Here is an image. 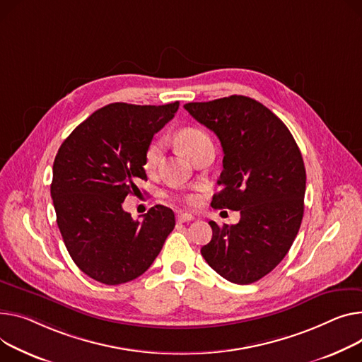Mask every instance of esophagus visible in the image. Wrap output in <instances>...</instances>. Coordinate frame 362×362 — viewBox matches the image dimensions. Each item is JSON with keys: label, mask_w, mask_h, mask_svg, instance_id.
Segmentation results:
<instances>
[{"label": "esophagus", "mask_w": 362, "mask_h": 362, "mask_svg": "<svg viewBox=\"0 0 362 362\" xmlns=\"http://www.w3.org/2000/svg\"><path fill=\"white\" fill-rule=\"evenodd\" d=\"M195 220V216L192 215L190 212H179L177 214V221L179 223H187V221H192Z\"/></svg>", "instance_id": "esophagus-1"}]
</instances>
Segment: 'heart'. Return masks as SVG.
<instances>
[{"instance_id": "b5f03b06", "label": "heart", "mask_w": 362, "mask_h": 362, "mask_svg": "<svg viewBox=\"0 0 362 362\" xmlns=\"http://www.w3.org/2000/svg\"><path fill=\"white\" fill-rule=\"evenodd\" d=\"M177 141L180 144V147L186 151V154L190 158H194V156L204 147L211 146V139L206 135V132L194 127L180 129L177 134ZM164 148H165L164 138H157L153 142H150V146L147 147V151H146V157H144V168H146V172L153 173L157 170V167L161 164L164 157ZM183 201L189 205H194L198 202V198L195 195H186L183 197Z\"/></svg>"}]
</instances>
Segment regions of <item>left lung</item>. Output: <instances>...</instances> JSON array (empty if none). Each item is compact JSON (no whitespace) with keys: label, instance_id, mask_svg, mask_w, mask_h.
<instances>
[{"label":"left lung","instance_id":"1","mask_svg":"<svg viewBox=\"0 0 362 362\" xmlns=\"http://www.w3.org/2000/svg\"><path fill=\"white\" fill-rule=\"evenodd\" d=\"M218 136L223 172L212 208L240 211V221H209L211 242L201 249L209 267L246 285L268 275L293 246L304 214L305 167L290 129L267 106L230 95L183 106Z\"/></svg>","mask_w":362,"mask_h":362}]
</instances>
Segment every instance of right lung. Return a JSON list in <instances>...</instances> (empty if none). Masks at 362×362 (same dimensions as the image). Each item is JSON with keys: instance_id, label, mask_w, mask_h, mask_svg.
Masks as SVG:
<instances>
[{"instance_id": "obj_1", "label": "right lung", "mask_w": 362, "mask_h": 362, "mask_svg": "<svg viewBox=\"0 0 362 362\" xmlns=\"http://www.w3.org/2000/svg\"><path fill=\"white\" fill-rule=\"evenodd\" d=\"M179 109L112 103L95 110L62 142L54 161L51 197L65 247L77 267L106 285L146 272L175 228L170 208L156 205L142 223L122 202L147 180L150 142Z\"/></svg>"}]
</instances>
